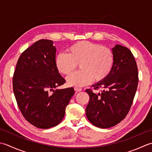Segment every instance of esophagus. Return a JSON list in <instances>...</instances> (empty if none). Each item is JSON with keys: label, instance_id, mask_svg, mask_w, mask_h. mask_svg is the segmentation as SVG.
Returning <instances> with one entry per match:
<instances>
[{"label": "esophagus", "instance_id": "34e87169", "mask_svg": "<svg viewBox=\"0 0 152 152\" xmlns=\"http://www.w3.org/2000/svg\"><path fill=\"white\" fill-rule=\"evenodd\" d=\"M74 89H75V91L76 92H77L82 91V88H79V87H75V88H74Z\"/></svg>", "mask_w": 152, "mask_h": 152}]
</instances>
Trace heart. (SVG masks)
Masks as SVG:
<instances>
[{"instance_id":"b5f03b06","label":"heart","mask_w":152,"mask_h":152,"mask_svg":"<svg viewBox=\"0 0 152 152\" xmlns=\"http://www.w3.org/2000/svg\"><path fill=\"white\" fill-rule=\"evenodd\" d=\"M67 52L57 55L56 66L59 72L68 75L79 64L80 70L67 78L69 85L85 86L92 79L94 82H101L107 78L112 69L114 61L112 51L98 43L79 41L71 45Z\"/></svg>"}]
</instances>
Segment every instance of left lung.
<instances>
[{
	"instance_id": "left-lung-1",
	"label": "left lung",
	"mask_w": 152,
	"mask_h": 152,
	"mask_svg": "<svg viewBox=\"0 0 152 152\" xmlns=\"http://www.w3.org/2000/svg\"><path fill=\"white\" fill-rule=\"evenodd\" d=\"M114 61L106 79L86 89L89 102L86 115L92 125L102 129L110 128L125 118L131 109L138 83V72L134 56L129 48L116 45L112 48Z\"/></svg>"
}]
</instances>
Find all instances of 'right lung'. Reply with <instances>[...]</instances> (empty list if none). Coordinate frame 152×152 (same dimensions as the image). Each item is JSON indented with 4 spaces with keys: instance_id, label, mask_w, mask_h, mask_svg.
<instances>
[{
    "instance_id": "add662e5",
    "label": "right lung",
    "mask_w": 152,
    "mask_h": 152,
    "mask_svg": "<svg viewBox=\"0 0 152 152\" xmlns=\"http://www.w3.org/2000/svg\"><path fill=\"white\" fill-rule=\"evenodd\" d=\"M56 52L53 41L39 40L20 55L14 73L18 106L24 118L37 128L58 125L75 94L73 87L54 90L66 82L56 66Z\"/></svg>"
}]
</instances>
